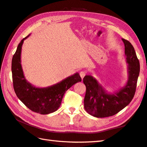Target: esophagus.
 I'll return each instance as SVG.
<instances>
[{
  "mask_svg": "<svg viewBox=\"0 0 147 147\" xmlns=\"http://www.w3.org/2000/svg\"><path fill=\"white\" fill-rule=\"evenodd\" d=\"M79 75H80L81 79H83L84 78V76H86V72L84 71H82L80 72V74H79Z\"/></svg>",
  "mask_w": 147,
  "mask_h": 147,
  "instance_id": "esophagus-1",
  "label": "esophagus"
}]
</instances>
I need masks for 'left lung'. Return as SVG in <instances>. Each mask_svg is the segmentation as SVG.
Returning a JSON list of instances; mask_svg holds the SVG:
<instances>
[{
	"label": "left lung",
	"mask_w": 147,
	"mask_h": 147,
	"mask_svg": "<svg viewBox=\"0 0 147 147\" xmlns=\"http://www.w3.org/2000/svg\"><path fill=\"white\" fill-rule=\"evenodd\" d=\"M125 45L128 80L125 85L116 92H108L93 76L86 75L83 78L86 90L84 99V109L96 117L112 116L130 103L134 96L140 74V61L133 46L129 41L122 38Z\"/></svg>",
	"instance_id": "left-lung-1"
}]
</instances>
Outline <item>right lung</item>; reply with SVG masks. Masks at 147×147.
I'll use <instances>...</instances> for the list:
<instances>
[{"mask_svg": "<svg viewBox=\"0 0 147 147\" xmlns=\"http://www.w3.org/2000/svg\"><path fill=\"white\" fill-rule=\"evenodd\" d=\"M23 38L17 46L13 56L11 71L13 88L17 96L28 109L40 114H48L57 110L66 91L74 84L81 81L79 73L74 74L58 83L46 88H38L26 79L21 66L20 54L24 40Z\"/></svg>", "mask_w": 147, "mask_h": 147, "instance_id": "obj_1", "label": "right lung"}]
</instances>
